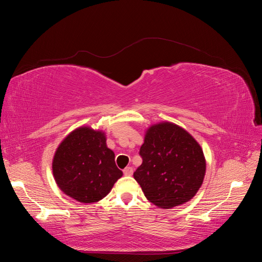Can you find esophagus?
<instances>
[{"label": "esophagus", "mask_w": 262, "mask_h": 262, "mask_svg": "<svg viewBox=\"0 0 262 262\" xmlns=\"http://www.w3.org/2000/svg\"><path fill=\"white\" fill-rule=\"evenodd\" d=\"M123 173H124L125 176H131L132 173H133V168L132 167H125L123 169Z\"/></svg>", "instance_id": "1"}]
</instances>
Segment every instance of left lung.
Here are the masks:
<instances>
[{
	"label": "left lung",
	"mask_w": 262,
	"mask_h": 262,
	"mask_svg": "<svg viewBox=\"0 0 262 262\" xmlns=\"http://www.w3.org/2000/svg\"><path fill=\"white\" fill-rule=\"evenodd\" d=\"M140 155L143 162L133 177L146 199L158 208L184 204L202 186L207 168L203 150L191 134L175 123L150 125Z\"/></svg>",
	"instance_id": "left-lung-1"
}]
</instances>
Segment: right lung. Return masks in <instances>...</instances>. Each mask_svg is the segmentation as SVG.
Wrapping results in <instances>:
<instances>
[{
    "mask_svg": "<svg viewBox=\"0 0 262 262\" xmlns=\"http://www.w3.org/2000/svg\"><path fill=\"white\" fill-rule=\"evenodd\" d=\"M55 182L63 193L82 203L98 202L122 177L106 134L80 126L63 139L52 160Z\"/></svg>",
    "mask_w": 262,
    "mask_h": 262,
    "instance_id": "add662e5",
    "label": "right lung"
}]
</instances>
